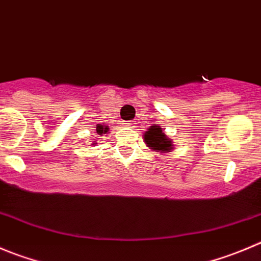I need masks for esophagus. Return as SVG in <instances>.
Listing matches in <instances>:
<instances>
[{
	"label": "esophagus",
	"instance_id": "34e87169",
	"mask_svg": "<svg viewBox=\"0 0 261 261\" xmlns=\"http://www.w3.org/2000/svg\"><path fill=\"white\" fill-rule=\"evenodd\" d=\"M135 121H128V123H124V126H128V128H133L135 126Z\"/></svg>",
	"mask_w": 261,
	"mask_h": 261
}]
</instances>
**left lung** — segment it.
<instances>
[{
  "mask_svg": "<svg viewBox=\"0 0 261 261\" xmlns=\"http://www.w3.org/2000/svg\"><path fill=\"white\" fill-rule=\"evenodd\" d=\"M145 142L148 147L158 151H169L172 150V141L163 133L161 128L151 126L145 133Z\"/></svg>",
  "mask_w": 261,
  "mask_h": 261,
  "instance_id": "left-lung-1",
  "label": "left lung"
}]
</instances>
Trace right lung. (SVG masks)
<instances>
[{"mask_svg":"<svg viewBox=\"0 0 261 261\" xmlns=\"http://www.w3.org/2000/svg\"><path fill=\"white\" fill-rule=\"evenodd\" d=\"M108 130H109L108 126H103L102 124H97V126H96V132H97L98 136L105 135V133H108Z\"/></svg>","mask_w":261,"mask_h":261,"instance_id":"1","label":"right lung"}]
</instances>
